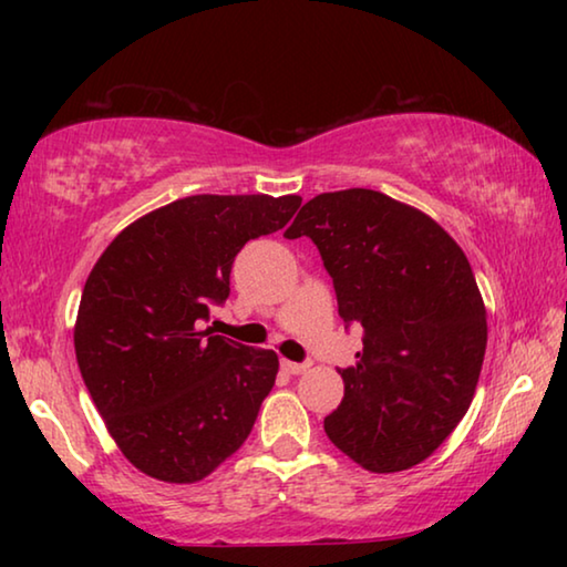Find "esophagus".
Returning <instances> with one entry per match:
<instances>
[{"label":"esophagus","instance_id":"esophagus-1","mask_svg":"<svg viewBox=\"0 0 567 567\" xmlns=\"http://www.w3.org/2000/svg\"><path fill=\"white\" fill-rule=\"evenodd\" d=\"M312 368V362H290V360H282V370L290 372V375H302V372H307Z\"/></svg>","mask_w":567,"mask_h":567}]
</instances>
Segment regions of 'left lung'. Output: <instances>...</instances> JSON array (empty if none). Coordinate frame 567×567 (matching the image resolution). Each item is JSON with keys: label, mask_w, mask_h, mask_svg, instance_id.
<instances>
[{"label": "left lung", "mask_w": 567, "mask_h": 567, "mask_svg": "<svg viewBox=\"0 0 567 567\" xmlns=\"http://www.w3.org/2000/svg\"><path fill=\"white\" fill-rule=\"evenodd\" d=\"M310 237L362 350L324 433L372 473L425 460L470 408L487 344L485 305L463 249L435 219L375 189L324 192L285 237Z\"/></svg>", "instance_id": "1"}]
</instances>
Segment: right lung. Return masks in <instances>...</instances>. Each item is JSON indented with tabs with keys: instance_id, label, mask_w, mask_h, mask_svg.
<instances>
[{
	"instance_id": "right-lung-1",
	"label": "right lung",
	"mask_w": 567,
	"mask_h": 567,
	"mask_svg": "<svg viewBox=\"0 0 567 567\" xmlns=\"http://www.w3.org/2000/svg\"><path fill=\"white\" fill-rule=\"evenodd\" d=\"M302 197L195 195L112 239L82 290L74 352L122 455L165 483H197L245 443L280 362L203 330L249 239Z\"/></svg>"
}]
</instances>
